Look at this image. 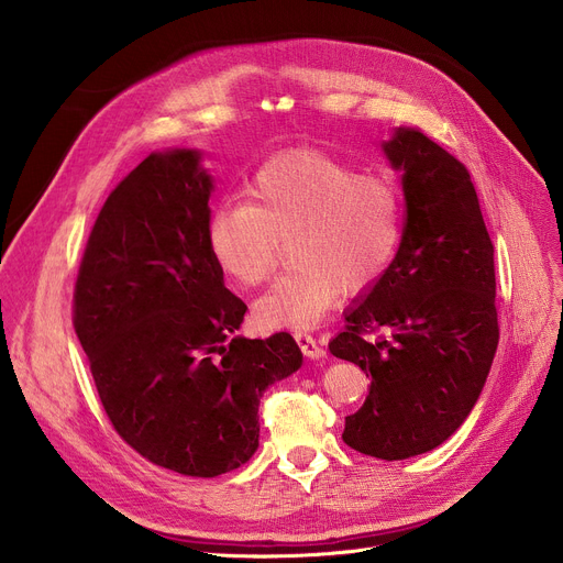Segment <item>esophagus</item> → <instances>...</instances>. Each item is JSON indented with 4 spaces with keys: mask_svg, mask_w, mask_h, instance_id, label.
Returning <instances> with one entry per match:
<instances>
[{
    "mask_svg": "<svg viewBox=\"0 0 563 563\" xmlns=\"http://www.w3.org/2000/svg\"><path fill=\"white\" fill-rule=\"evenodd\" d=\"M294 340H297V344L303 351L306 358H323V356H327V349H323L310 333L297 331V333H294Z\"/></svg>",
    "mask_w": 563,
    "mask_h": 563,
    "instance_id": "esophagus-1",
    "label": "esophagus"
}]
</instances>
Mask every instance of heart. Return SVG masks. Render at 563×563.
Returning <instances> with one entry per match:
<instances>
[{"mask_svg": "<svg viewBox=\"0 0 563 563\" xmlns=\"http://www.w3.org/2000/svg\"><path fill=\"white\" fill-rule=\"evenodd\" d=\"M251 200L210 214L207 240L223 274L242 287L269 280L283 242L297 264L253 306L264 329H312L344 294L376 285L404 236V196L388 175L361 173L323 151H287L249 180Z\"/></svg>", "mask_w": 563, "mask_h": 563, "instance_id": "obj_1", "label": "heart"}]
</instances>
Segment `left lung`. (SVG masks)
Masks as SVG:
<instances>
[{
	"instance_id": "1",
	"label": "left lung",
	"mask_w": 563,
	"mask_h": 563,
	"mask_svg": "<svg viewBox=\"0 0 563 563\" xmlns=\"http://www.w3.org/2000/svg\"><path fill=\"white\" fill-rule=\"evenodd\" d=\"M406 219L395 262L329 344L369 378L344 442L401 461L445 442L477 404L499 342L493 244L465 164L420 128L383 145Z\"/></svg>"
}]
</instances>
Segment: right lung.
<instances>
[{"mask_svg": "<svg viewBox=\"0 0 563 563\" xmlns=\"http://www.w3.org/2000/svg\"><path fill=\"white\" fill-rule=\"evenodd\" d=\"M212 180L198 153L145 157L86 240L73 327L109 422L151 463L217 477L257 450V408L301 367L289 333L234 335L246 303L207 240Z\"/></svg>", "mask_w": 563, "mask_h": 563, "instance_id": "right-lung-1", "label": "right lung"}]
</instances>
